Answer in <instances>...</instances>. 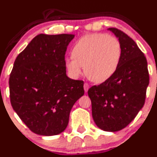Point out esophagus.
Segmentation results:
<instances>
[{"mask_svg":"<svg viewBox=\"0 0 157 157\" xmlns=\"http://www.w3.org/2000/svg\"><path fill=\"white\" fill-rule=\"evenodd\" d=\"M89 87H90V85H89L87 83H85V85H84V89H85V92H87V90H88Z\"/></svg>","mask_w":157,"mask_h":157,"instance_id":"34e87169","label":"esophagus"}]
</instances>
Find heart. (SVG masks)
<instances>
[{"instance_id":"heart-1","label":"heart","mask_w":157,"mask_h":157,"mask_svg":"<svg viewBox=\"0 0 157 157\" xmlns=\"http://www.w3.org/2000/svg\"><path fill=\"white\" fill-rule=\"evenodd\" d=\"M72 58L66 59V67L72 76L78 77L82 67L86 76L94 82L110 78L118 67L121 45L118 39L105 33H91L82 36L74 45Z\"/></svg>"}]
</instances>
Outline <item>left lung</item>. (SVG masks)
Wrapping results in <instances>:
<instances>
[{"mask_svg":"<svg viewBox=\"0 0 157 157\" xmlns=\"http://www.w3.org/2000/svg\"><path fill=\"white\" fill-rule=\"evenodd\" d=\"M108 30L118 38L121 58L114 75L87 91L92 116L99 129L117 132L136 117L144 104L149 85L147 62L132 38L114 28Z\"/></svg>","mask_w":157,"mask_h":157,"instance_id":"8db88e82","label":"left lung"}]
</instances>
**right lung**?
<instances>
[{"instance_id": "1", "label": "right lung", "mask_w": 157, "mask_h": 157, "mask_svg": "<svg viewBox=\"0 0 157 157\" xmlns=\"http://www.w3.org/2000/svg\"><path fill=\"white\" fill-rule=\"evenodd\" d=\"M75 35L39 34L18 55L9 80L13 109L33 132L65 130L72 106L84 95V82L67 75L65 54Z\"/></svg>"}]
</instances>
